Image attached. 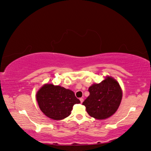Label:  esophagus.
Wrapping results in <instances>:
<instances>
[{
  "instance_id": "34e87169",
  "label": "esophagus",
  "mask_w": 151,
  "mask_h": 151,
  "mask_svg": "<svg viewBox=\"0 0 151 151\" xmlns=\"http://www.w3.org/2000/svg\"><path fill=\"white\" fill-rule=\"evenodd\" d=\"M79 100H80V101H81V103H82V102H83V98H81L79 99Z\"/></svg>"
}]
</instances>
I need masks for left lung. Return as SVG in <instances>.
<instances>
[{
	"mask_svg": "<svg viewBox=\"0 0 151 151\" xmlns=\"http://www.w3.org/2000/svg\"><path fill=\"white\" fill-rule=\"evenodd\" d=\"M89 96L83 102L90 116L105 119L116 111L122 99V91L116 80L110 76L89 87Z\"/></svg>",
	"mask_w": 151,
	"mask_h": 151,
	"instance_id": "obj_1",
	"label": "left lung"
}]
</instances>
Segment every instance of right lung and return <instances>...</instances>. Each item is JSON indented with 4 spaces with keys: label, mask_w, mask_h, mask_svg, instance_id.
Here are the masks:
<instances>
[{
    "label": "right lung",
    "mask_w": 151,
    "mask_h": 151,
    "mask_svg": "<svg viewBox=\"0 0 151 151\" xmlns=\"http://www.w3.org/2000/svg\"><path fill=\"white\" fill-rule=\"evenodd\" d=\"M37 100L41 111L53 120L68 116L73 106L81 102L73 91L52 84L43 85L37 92Z\"/></svg>",
    "instance_id": "obj_1"
}]
</instances>
